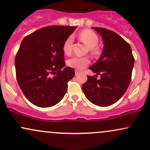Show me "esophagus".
<instances>
[{"label": "esophagus", "instance_id": "34e87169", "mask_svg": "<svg viewBox=\"0 0 150 150\" xmlns=\"http://www.w3.org/2000/svg\"><path fill=\"white\" fill-rule=\"evenodd\" d=\"M75 75H76V76H78V75H80V73L79 71H77V70H75Z\"/></svg>", "mask_w": 150, "mask_h": 150}]
</instances>
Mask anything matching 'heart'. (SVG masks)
I'll use <instances>...</instances> for the list:
<instances>
[{
    "mask_svg": "<svg viewBox=\"0 0 150 150\" xmlns=\"http://www.w3.org/2000/svg\"><path fill=\"white\" fill-rule=\"evenodd\" d=\"M79 37L90 49L93 51L99 42L97 35L92 31L89 30H85L80 32L79 34ZM73 38L72 36H70L66 39L63 44V50L65 54H70L72 51V45H73ZM89 63V58L85 57H75L70 58L68 61V64L71 68H75L78 70H82Z\"/></svg>",
    "mask_w": 150,
    "mask_h": 150,
    "instance_id": "obj_1",
    "label": "heart"
}]
</instances>
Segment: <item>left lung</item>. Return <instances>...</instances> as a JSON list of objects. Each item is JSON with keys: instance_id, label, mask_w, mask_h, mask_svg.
I'll list each match as a JSON object with an SVG mask.
<instances>
[{"instance_id": "obj_1", "label": "left lung", "mask_w": 150, "mask_h": 150, "mask_svg": "<svg viewBox=\"0 0 150 150\" xmlns=\"http://www.w3.org/2000/svg\"><path fill=\"white\" fill-rule=\"evenodd\" d=\"M102 38L104 49L100 58L89 69L95 77L87 76L82 85L86 98L99 106H111L126 92L135 63L128 43L113 31L101 27H92ZM100 74L101 78L96 79Z\"/></svg>"}]
</instances>
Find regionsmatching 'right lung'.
<instances>
[{
  "instance_id": "obj_1",
  "label": "right lung",
  "mask_w": 150,
  "mask_h": 150,
  "mask_svg": "<svg viewBox=\"0 0 150 150\" xmlns=\"http://www.w3.org/2000/svg\"><path fill=\"white\" fill-rule=\"evenodd\" d=\"M75 29L49 26L22 41L15 60L17 80L26 98L35 106L51 107L64 97L67 83L75 76V71L65 67L63 46ZM53 73L57 75L51 77Z\"/></svg>"
}]
</instances>
